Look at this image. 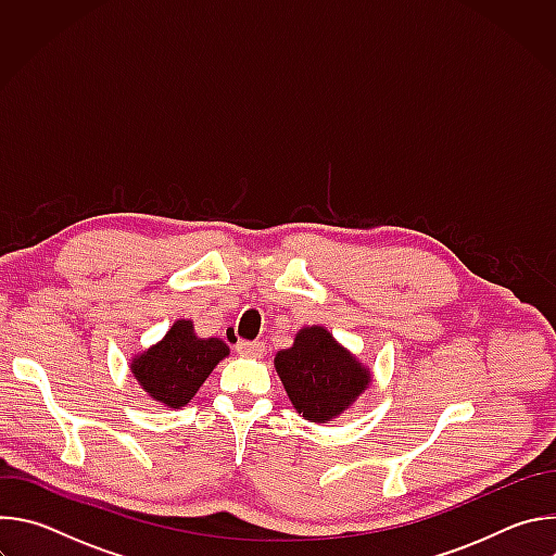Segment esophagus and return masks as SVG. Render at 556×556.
Returning <instances> with one entry per match:
<instances>
[{
  "label": "esophagus",
  "instance_id": "1",
  "mask_svg": "<svg viewBox=\"0 0 556 556\" xmlns=\"http://www.w3.org/2000/svg\"><path fill=\"white\" fill-rule=\"evenodd\" d=\"M235 350H237V354L244 356V358H262L264 352H266V345L262 341H253V343L240 341L235 345Z\"/></svg>",
  "mask_w": 556,
  "mask_h": 556
}]
</instances>
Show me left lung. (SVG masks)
Segmentation results:
<instances>
[{
    "label": "left lung",
    "instance_id": "left-lung-1",
    "mask_svg": "<svg viewBox=\"0 0 556 556\" xmlns=\"http://www.w3.org/2000/svg\"><path fill=\"white\" fill-rule=\"evenodd\" d=\"M275 369L299 416L326 425L348 412L371 384V369L324 326H305L288 350L275 354Z\"/></svg>",
    "mask_w": 556,
    "mask_h": 556
}]
</instances>
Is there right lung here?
I'll return each mask as SVG.
<instances>
[{
  "label": "right lung",
  "instance_id": "obj_1",
  "mask_svg": "<svg viewBox=\"0 0 556 556\" xmlns=\"http://www.w3.org/2000/svg\"><path fill=\"white\" fill-rule=\"evenodd\" d=\"M228 354L222 339H200L193 321L178 319L161 341L131 358L129 369L151 401L182 409Z\"/></svg>",
  "mask_w": 556,
  "mask_h": 556
}]
</instances>
